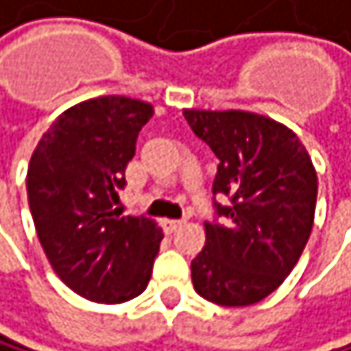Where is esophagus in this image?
Wrapping results in <instances>:
<instances>
[{
  "mask_svg": "<svg viewBox=\"0 0 351 351\" xmlns=\"http://www.w3.org/2000/svg\"><path fill=\"white\" fill-rule=\"evenodd\" d=\"M183 225V221H177V219H164L162 221V227H164V232L166 234H172V232H177V229Z\"/></svg>",
  "mask_w": 351,
  "mask_h": 351,
  "instance_id": "esophagus-1",
  "label": "esophagus"
}]
</instances>
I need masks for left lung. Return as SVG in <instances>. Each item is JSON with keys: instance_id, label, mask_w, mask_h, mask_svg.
<instances>
[{"instance_id": "8db88e82", "label": "left lung", "mask_w": 351, "mask_h": 351, "mask_svg": "<svg viewBox=\"0 0 351 351\" xmlns=\"http://www.w3.org/2000/svg\"><path fill=\"white\" fill-rule=\"evenodd\" d=\"M193 134L219 158L213 195L225 223H204L206 244L191 261L199 297L244 307L271 295L297 265L312 234L318 177L299 136L250 111L185 109Z\"/></svg>"}]
</instances>
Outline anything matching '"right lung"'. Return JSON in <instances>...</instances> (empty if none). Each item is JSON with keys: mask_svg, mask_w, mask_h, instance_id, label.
Segmentation results:
<instances>
[{"mask_svg": "<svg viewBox=\"0 0 351 351\" xmlns=\"http://www.w3.org/2000/svg\"><path fill=\"white\" fill-rule=\"evenodd\" d=\"M154 107L99 97L62 111L39 138L27 170L37 238L56 276L94 303L138 297L164 238L156 221L113 208L136 136Z\"/></svg>", "mask_w": 351, "mask_h": 351, "instance_id": "right-lung-1", "label": "right lung"}]
</instances>
